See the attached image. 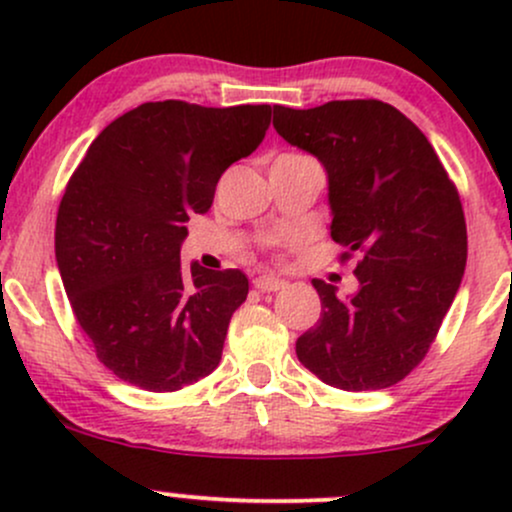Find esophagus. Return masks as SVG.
Segmentation results:
<instances>
[{
    "instance_id": "34e87169",
    "label": "esophagus",
    "mask_w": 512,
    "mask_h": 512,
    "mask_svg": "<svg viewBox=\"0 0 512 512\" xmlns=\"http://www.w3.org/2000/svg\"><path fill=\"white\" fill-rule=\"evenodd\" d=\"M252 284H255V289L262 291V293H274V291L286 289V281L274 279V276H257Z\"/></svg>"
}]
</instances>
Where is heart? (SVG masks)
Wrapping results in <instances>:
<instances>
[{"instance_id": "b5f03b06", "label": "heart", "mask_w": 512, "mask_h": 512, "mask_svg": "<svg viewBox=\"0 0 512 512\" xmlns=\"http://www.w3.org/2000/svg\"><path fill=\"white\" fill-rule=\"evenodd\" d=\"M279 158H308V156H303V154H281Z\"/></svg>"}]
</instances>
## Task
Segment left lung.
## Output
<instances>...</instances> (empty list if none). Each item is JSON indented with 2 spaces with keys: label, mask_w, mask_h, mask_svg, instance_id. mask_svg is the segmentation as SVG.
I'll list each match as a JSON object with an SVG mask.
<instances>
[{
  "label": "left lung",
  "mask_w": 512,
  "mask_h": 512,
  "mask_svg": "<svg viewBox=\"0 0 512 512\" xmlns=\"http://www.w3.org/2000/svg\"><path fill=\"white\" fill-rule=\"evenodd\" d=\"M274 129L310 151L330 178L332 240L361 255L358 291L315 279L322 313L296 342L298 361L346 392L404 380L436 342L467 264L455 182L426 134L390 103L274 105Z\"/></svg>",
  "instance_id": "8db88e82"
}]
</instances>
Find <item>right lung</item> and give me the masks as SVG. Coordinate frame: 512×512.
I'll return each mask as SVG.
<instances>
[{
	"mask_svg": "<svg viewBox=\"0 0 512 512\" xmlns=\"http://www.w3.org/2000/svg\"><path fill=\"white\" fill-rule=\"evenodd\" d=\"M269 105L144 103L93 139L67 182L55 257L79 327L105 368L175 392L219 366L228 322L248 298L240 269L180 264L190 216L260 146Z\"/></svg>",
	"mask_w": 512,
	"mask_h": 512,
	"instance_id": "obj_1",
	"label": "right lung"
}]
</instances>
